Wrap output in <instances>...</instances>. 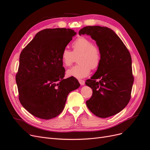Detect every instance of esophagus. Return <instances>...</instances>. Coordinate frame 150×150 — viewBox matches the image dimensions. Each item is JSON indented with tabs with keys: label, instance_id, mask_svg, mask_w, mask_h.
Listing matches in <instances>:
<instances>
[{
	"label": "esophagus",
	"instance_id": "1",
	"mask_svg": "<svg viewBox=\"0 0 150 150\" xmlns=\"http://www.w3.org/2000/svg\"><path fill=\"white\" fill-rule=\"evenodd\" d=\"M79 81L81 85H85V81L83 80H79Z\"/></svg>",
	"mask_w": 150,
	"mask_h": 150
}]
</instances>
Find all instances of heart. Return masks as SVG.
<instances>
[{"label":"heart","instance_id":"heart-1","mask_svg":"<svg viewBox=\"0 0 150 150\" xmlns=\"http://www.w3.org/2000/svg\"><path fill=\"white\" fill-rule=\"evenodd\" d=\"M73 51L64 49L61 53V61L65 67H70L78 57L79 64L67 71V75L76 79H83L90 74L91 69L99 67L101 54L99 47L89 38L81 36L71 44Z\"/></svg>","mask_w":150,"mask_h":150}]
</instances>
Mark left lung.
Wrapping results in <instances>:
<instances>
[{
	"label": "left lung",
	"mask_w": 150,
	"mask_h": 150,
	"mask_svg": "<svg viewBox=\"0 0 150 150\" xmlns=\"http://www.w3.org/2000/svg\"><path fill=\"white\" fill-rule=\"evenodd\" d=\"M79 33L90 35L101 54L96 73L85 82L93 90L86 106L99 117H110L124 109L131 98L134 78L130 54L120 38L108 27L88 26Z\"/></svg>",
	"instance_id": "8db88e82"
}]
</instances>
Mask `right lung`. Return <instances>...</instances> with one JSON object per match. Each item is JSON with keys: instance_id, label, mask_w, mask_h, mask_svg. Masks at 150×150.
<instances>
[{"instance_id": "add662e5", "label": "right lung", "mask_w": 150, "mask_h": 150, "mask_svg": "<svg viewBox=\"0 0 150 150\" xmlns=\"http://www.w3.org/2000/svg\"><path fill=\"white\" fill-rule=\"evenodd\" d=\"M76 34L69 28L43 30L22 50L16 75L19 100L36 117H57L62 112L69 93L80 85L74 77L64 79L65 70L60 59Z\"/></svg>"}]
</instances>
